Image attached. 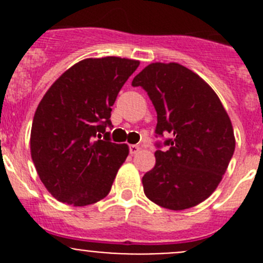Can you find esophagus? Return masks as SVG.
Returning <instances> with one entry per match:
<instances>
[{
  "label": "esophagus",
  "instance_id": "34e87169",
  "mask_svg": "<svg viewBox=\"0 0 263 263\" xmlns=\"http://www.w3.org/2000/svg\"><path fill=\"white\" fill-rule=\"evenodd\" d=\"M139 150L140 146H137V145H129V154H132V155H135Z\"/></svg>",
  "mask_w": 263,
  "mask_h": 263
}]
</instances>
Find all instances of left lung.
<instances>
[{
    "label": "left lung",
    "mask_w": 263,
    "mask_h": 263,
    "mask_svg": "<svg viewBox=\"0 0 263 263\" xmlns=\"http://www.w3.org/2000/svg\"><path fill=\"white\" fill-rule=\"evenodd\" d=\"M132 85L145 89L155 107L156 135L172 136L142 177L145 195L174 211L198 205L213 195L234 154L227 110L208 82L176 62L150 63Z\"/></svg>",
    "instance_id": "obj_1"
}]
</instances>
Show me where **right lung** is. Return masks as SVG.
I'll list each match as a JSON object with an SVG mask.
<instances>
[{
  "mask_svg": "<svg viewBox=\"0 0 263 263\" xmlns=\"http://www.w3.org/2000/svg\"><path fill=\"white\" fill-rule=\"evenodd\" d=\"M139 65L129 58H86L44 94L31 124L30 154L55 200L86 206L109 193L129 150L127 144L110 141L105 128L112 127L110 112L119 90Z\"/></svg>",
  "mask_w": 263,
  "mask_h": 263,
  "instance_id": "1",
  "label": "right lung"
}]
</instances>
